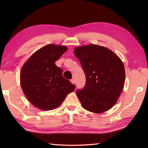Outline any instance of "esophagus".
Instances as JSON below:
<instances>
[{"instance_id": "1", "label": "esophagus", "mask_w": 148, "mask_h": 148, "mask_svg": "<svg viewBox=\"0 0 148 148\" xmlns=\"http://www.w3.org/2000/svg\"><path fill=\"white\" fill-rule=\"evenodd\" d=\"M71 82L72 84H76V81H75V80H74V79H72L71 80Z\"/></svg>"}]
</instances>
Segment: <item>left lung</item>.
Wrapping results in <instances>:
<instances>
[{
    "label": "left lung",
    "instance_id": "8db88e82",
    "mask_svg": "<svg viewBox=\"0 0 148 148\" xmlns=\"http://www.w3.org/2000/svg\"><path fill=\"white\" fill-rule=\"evenodd\" d=\"M74 52L86 79L84 88L76 92L81 105L94 113L108 111L124 87L125 71L121 59L106 47L92 44L77 47Z\"/></svg>",
    "mask_w": 148,
    "mask_h": 148
}]
</instances>
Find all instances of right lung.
I'll return each mask as SVG.
<instances>
[{
    "mask_svg": "<svg viewBox=\"0 0 148 148\" xmlns=\"http://www.w3.org/2000/svg\"><path fill=\"white\" fill-rule=\"evenodd\" d=\"M65 46L48 45L28 59L21 68L22 90L30 102L44 111L61 104L75 85L62 76V70L55 62L67 51Z\"/></svg>",
    "mask_w": 148,
    "mask_h": 148,
    "instance_id": "obj_1",
    "label": "right lung"
}]
</instances>
